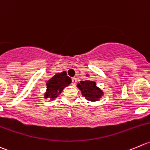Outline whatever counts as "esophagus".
I'll list each match as a JSON object with an SVG mask.
<instances>
[{
	"instance_id": "34e87169",
	"label": "esophagus",
	"mask_w": 150,
	"mask_h": 150,
	"mask_svg": "<svg viewBox=\"0 0 150 150\" xmlns=\"http://www.w3.org/2000/svg\"><path fill=\"white\" fill-rule=\"evenodd\" d=\"M76 84V79L75 77H74V78H72L71 80V84L73 86H74Z\"/></svg>"
}]
</instances>
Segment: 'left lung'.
<instances>
[{
    "mask_svg": "<svg viewBox=\"0 0 150 150\" xmlns=\"http://www.w3.org/2000/svg\"><path fill=\"white\" fill-rule=\"evenodd\" d=\"M86 76L87 77L89 76L88 74H86ZM76 87L81 90V96L85 98L87 100L92 102L99 100L104 94L103 90L96 85V81L90 80L81 81L77 84Z\"/></svg>",
    "mask_w": 150,
    "mask_h": 150,
    "instance_id": "1",
    "label": "left lung"
}]
</instances>
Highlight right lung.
Here are the masks:
<instances>
[{
  "mask_svg": "<svg viewBox=\"0 0 150 150\" xmlns=\"http://www.w3.org/2000/svg\"><path fill=\"white\" fill-rule=\"evenodd\" d=\"M71 82L70 77L67 76L66 71L56 74L47 81V90L44 93V98H50L53 100L58 97L63 89L68 87Z\"/></svg>",
  "mask_w": 150,
  "mask_h": 150,
  "instance_id": "1",
  "label": "right lung"
}]
</instances>
